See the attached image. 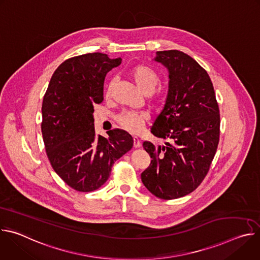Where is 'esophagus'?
Returning <instances> with one entry per match:
<instances>
[{
    "instance_id": "esophagus-1",
    "label": "esophagus",
    "mask_w": 260,
    "mask_h": 260,
    "mask_svg": "<svg viewBox=\"0 0 260 260\" xmlns=\"http://www.w3.org/2000/svg\"><path fill=\"white\" fill-rule=\"evenodd\" d=\"M141 140L138 137H134V147L135 148H140L141 147Z\"/></svg>"
}]
</instances>
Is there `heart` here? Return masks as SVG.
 I'll return each mask as SVG.
<instances>
[{"instance_id":"1","label":"heart","mask_w":260,"mask_h":260,"mask_svg":"<svg viewBox=\"0 0 260 260\" xmlns=\"http://www.w3.org/2000/svg\"><path fill=\"white\" fill-rule=\"evenodd\" d=\"M128 76L136 83L138 88L145 94H150L153 102L161 103L164 101V94L160 91H153L159 83V76L156 71L148 64H138L132 68L128 72ZM113 82L108 85L106 94L110 95L113 89ZM149 116L145 112H137V111H124L120 113L116 120L118 124L125 131L132 134H139L148 120Z\"/></svg>"}]
</instances>
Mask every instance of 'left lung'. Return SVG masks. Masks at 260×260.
I'll return each instance as SVG.
<instances>
[{"label": "left lung", "instance_id": "1", "mask_svg": "<svg viewBox=\"0 0 260 260\" xmlns=\"http://www.w3.org/2000/svg\"><path fill=\"white\" fill-rule=\"evenodd\" d=\"M169 70L166 105L151 133L165 146L143 143L151 162L142 174L145 187L158 199L174 200L196 190L207 176L220 136V114L207 71L179 50L157 51Z\"/></svg>", "mask_w": 260, "mask_h": 260}]
</instances>
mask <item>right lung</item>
Listing matches in <instances>:
<instances>
[{"instance_id": "add662e5", "label": "right lung", "mask_w": 260, "mask_h": 260, "mask_svg": "<svg viewBox=\"0 0 260 260\" xmlns=\"http://www.w3.org/2000/svg\"><path fill=\"white\" fill-rule=\"evenodd\" d=\"M121 63L94 52L71 57L58 66L42 104V136L55 173L80 192L96 190L109 179L114 162L133 147L119 128L108 138L95 136L93 106L104 101L107 73Z\"/></svg>"}]
</instances>
